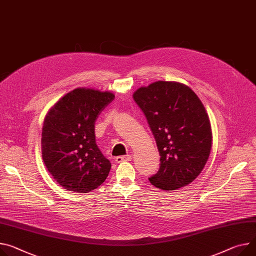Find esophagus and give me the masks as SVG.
Here are the masks:
<instances>
[{
    "label": "esophagus",
    "mask_w": 256,
    "mask_h": 256,
    "mask_svg": "<svg viewBox=\"0 0 256 256\" xmlns=\"http://www.w3.org/2000/svg\"><path fill=\"white\" fill-rule=\"evenodd\" d=\"M131 160V156L130 154H126V156H116L114 159L116 163H121V162H126V161H130Z\"/></svg>",
    "instance_id": "1"
}]
</instances>
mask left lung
Returning <instances> with one entry per match:
<instances>
[{
    "label": "left lung",
    "instance_id": "1",
    "mask_svg": "<svg viewBox=\"0 0 256 256\" xmlns=\"http://www.w3.org/2000/svg\"><path fill=\"white\" fill-rule=\"evenodd\" d=\"M133 100L144 112L160 152V169L148 178L163 190L194 182L208 161L212 131L200 98L186 85L156 81L140 87Z\"/></svg>",
    "mask_w": 256,
    "mask_h": 256
}]
</instances>
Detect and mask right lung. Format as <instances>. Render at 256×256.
<instances>
[{"mask_svg": "<svg viewBox=\"0 0 256 256\" xmlns=\"http://www.w3.org/2000/svg\"><path fill=\"white\" fill-rule=\"evenodd\" d=\"M114 98L110 91L76 88L47 112L42 129V158L62 188L88 192L106 180L112 164L96 146L94 125Z\"/></svg>", "mask_w": 256, "mask_h": 256, "instance_id": "right-lung-1", "label": "right lung"}]
</instances>
